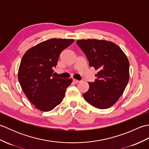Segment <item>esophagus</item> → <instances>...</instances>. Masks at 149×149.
I'll return each instance as SVG.
<instances>
[{
	"instance_id": "1",
	"label": "esophagus",
	"mask_w": 149,
	"mask_h": 149,
	"mask_svg": "<svg viewBox=\"0 0 149 149\" xmlns=\"http://www.w3.org/2000/svg\"><path fill=\"white\" fill-rule=\"evenodd\" d=\"M79 82V81H78L77 79H73V83H75V84H77Z\"/></svg>"
}]
</instances>
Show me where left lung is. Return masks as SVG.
Returning a JSON list of instances; mask_svg holds the SVG:
<instances>
[{
  "label": "left lung",
  "instance_id": "left-lung-1",
  "mask_svg": "<svg viewBox=\"0 0 149 149\" xmlns=\"http://www.w3.org/2000/svg\"><path fill=\"white\" fill-rule=\"evenodd\" d=\"M77 44L85 54L90 67L97 70L96 80L88 83L84 100L98 109H107L122 96L129 79V62L115 43L96 39L79 40Z\"/></svg>",
  "mask_w": 149,
  "mask_h": 149
}]
</instances>
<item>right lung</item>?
<instances>
[{
    "label": "right lung",
    "mask_w": 149,
    "mask_h": 149,
    "mask_svg": "<svg viewBox=\"0 0 149 149\" xmlns=\"http://www.w3.org/2000/svg\"><path fill=\"white\" fill-rule=\"evenodd\" d=\"M74 42L73 39L52 38L31 47L24 54L18 72V81L27 99L42 111L59 105L72 79L52 75L60 54Z\"/></svg>",
    "instance_id": "obj_1"
}]
</instances>
